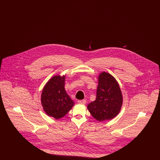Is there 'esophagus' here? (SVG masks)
<instances>
[{
  "label": "esophagus",
  "mask_w": 160,
  "mask_h": 160,
  "mask_svg": "<svg viewBox=\"0 0 160 160\" xmlns=\"http://www.w3.org/2000/svg\"><path fill=\"white\" fill-rule=\"evenodd\" d=\"M77 102L78 104H86V101L85 99H82V100H78L77 101Z\"/></svg>",
  "instance_id": "esophagus-1"
}]
</instances>
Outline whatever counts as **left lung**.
Here are the masks:
<instances>
[{"instance_id": "1", "label": "left lung", "mask_w": 160, "mask_h": 160, "mask_svg": "<svg viewBox=\"0 0 160 160\" xmlns=\"http://www.w3.org/2000/svg\"><path fill=\"white\" fill-rule=\"evenodd\" d=\"M97 98L88 105L92 116L98 121L111 120L119 113L123 96L119 84L110 74L102 71L98 77Z\"/></svg>"}]
</instances>
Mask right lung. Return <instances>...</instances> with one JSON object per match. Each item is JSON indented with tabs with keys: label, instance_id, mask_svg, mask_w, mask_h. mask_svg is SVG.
I'll return each instance as SVG.
<instances>
[{
	"label": "right lung",
	"instance_id": "right-lung-1",
	"mask_svg": "<svg viewBox=\"0 0 160 160\" xmlns=\"http://www.w3.org/2000/svg\"><path fill=\"white\" fill-rule=\"evenodd\" d=\"M65 75L52 77L45 84L41 96L44 111L56 119L67 114L75 104L65 89Z\"/></svg>",
	"mask_w": 160,
	"mask_h": 160
}]
</instances>
